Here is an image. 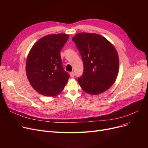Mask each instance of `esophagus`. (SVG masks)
Returning <instances> with one entry per match:
<instances>
[{
	"mask_svg": "<svg viewBox=\"0 0 148 148\" xmlns=\"http://www.w3.org/2000/svg\"><path fill=\"white\" fill-rule=\"evenodd\" d=\"M69 74H70V76H71V77H74V75H75V74H74V72H73V71L70 73Z\"/></svg>",
	"mask_w": 148,
	"mask_h": 148,
	"instance_id": "1",
	"label": "esophagus"
}]
</instances>
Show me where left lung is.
I'll return each mask as SVG.
<instances>
[{
  "mask_svg": "<svg viewBox=\"0 0 148 148\" xmlns=\"http://www.w3.org/2000/svg\"><path fill=\"white\" fill-rule=\"evenodd\" d=\"M83 62L84 70L78 82L90 95L109 89L119 73V59L114 45L104 36L94 33H79L73 38Z\"/></svg>",
  "mask_w": 148,
  "mask_h": 148,
  "instance_id": "1",
  "label": "left lung"
}]
</instances>
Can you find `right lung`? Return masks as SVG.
I'll return each mask as SVG.
<instances>
[{
	"label": "right lung",
	"mask_w": 148,
	"mask_h": 148,
	"mask_svg": "<svg viewBox=\"0 0 148 148\" xmlns=\"http://www.w3.org/2000/svg\"><path fill=\"white\" fill-rule=\"evenodd\" d=\"M69 35H47L31 48L26 59V71L32 88L40 94L55 97L62 92L69 74L62 67L60 53Z\"/></svg>",
	"instance_id": "1"
}]
</instances>
